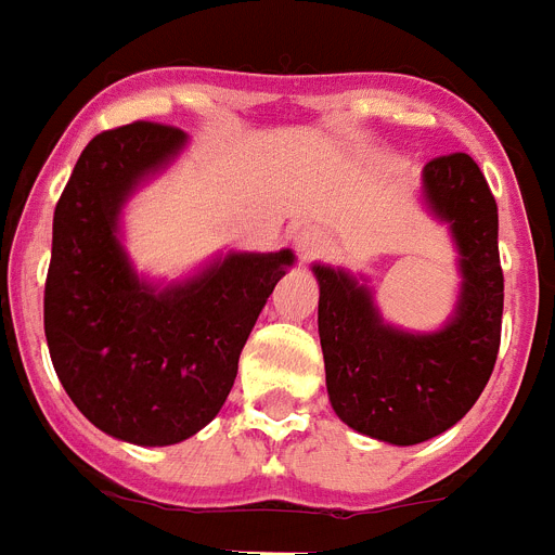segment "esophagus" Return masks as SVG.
<instances>
[{"instance_id": "obj_1", "label": "esophagus", "mask_w": 555, "mask_h": 555, "mask_svg": "<svg viewBox=\"0 0 555 555\" xmlns=\"http://www.w3.org/2000/svg\"><path fill=\"white\" fill-rule=\"evenodd\" d=\"M296 250H299L301 259H317L319 254L327 250V236L319 228H305L296 236Z\"/></svg>"}]
</instances>
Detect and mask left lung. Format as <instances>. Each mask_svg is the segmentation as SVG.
<instances>
[{
	"label": "left lung",
	"instance_id": "obj_1",
	"mask_svg": "<svg viewBox=\"0 0 555 555\" xmlns=\"http://www.w3.org/2000/svg\"><path fill=\"white\" fill-rule=\"evenodd\" d=\"M422 205L448 224L462 279L453 313L436 331L387 322L362 273L310 268L333 410L356 434L399 448L434 439L465 416L488 385L502 339L499 210L479 165L467 153L427 162Z\"/></svg>",
	"mask_w": 555,
	"mask_h": 555
}]
</instances>
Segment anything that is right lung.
Here are the masks:
<instances>
[{
	"instance_id": "right-lung-1",
	"label": "right lung",
	"mask_w": 555,
	"mask_h": 555,
	"mask_svg": "<svg viewBox=\"0 0 555 555\" xmlns=\"http://www.w3.org/2000/svg\"><path fill=\"white\" fill-rule=\"evenodd\" d=\"M133 121L90 139L53 214L44 336L56 376L90 425L139 448L191 439L222 410L238 353L293 250H228L182 279L139 273L125 207L188 147Z\"/></svg>"
}]
</instances>
